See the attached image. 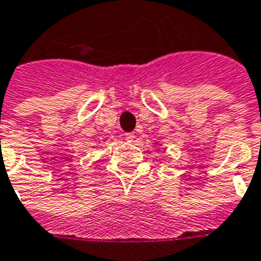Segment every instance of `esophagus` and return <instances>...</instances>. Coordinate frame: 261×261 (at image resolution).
Here are the masks:
<instances>
[{
    "mask_svg": "<svg viewBox=\"0 0 261 261\" xmlns=\"http://www.w3.org/2000/svg\"><path fill=\"white\" fill-rule=\"evenodd\" d=\"M124 140L127 142H134V134L133 133H127L124 136Z\"/></svg>",
    "mask_w": 261,
    "mask_h": 261,
    "instance_id": "1",
    "label": "esophagus"
}]
</instances>
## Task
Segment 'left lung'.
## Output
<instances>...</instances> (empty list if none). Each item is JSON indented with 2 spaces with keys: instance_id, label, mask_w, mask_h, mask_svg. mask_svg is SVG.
Listing matches in <instances>:
<instances>
[{
  "instance_id": "8db88e82",
  "label": "left lung",
  "mask_w": 261,
  "mask_h": 261,
  "mask_svg": "<svg viewBox=\"0 0 261 261\" xmlns=\"http://www.w3.org/2000/svg\"><path fill=\"white\" fill-rule=\"evenodd\" d=\"M155 145H162V144H161L159 141H156V142H155Z\"/></svg>"
}]
</instances>
